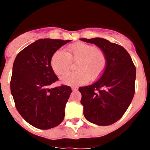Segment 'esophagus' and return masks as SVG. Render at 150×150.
I'll return each mask as SVG.
<instances>
[{
    "instance_id": "obj_1",
    "label": "esophagus",
    "mask_w": 150,
    "mask_h": 150,
    "mask_svg": "<svg viewBox=\"0 0 150 150\" xmlns=\"http://www.w3.org/2000/svg\"><path fill=\"white\" fill-rule=\"evenodd\" d=\"M72 88V90H73V91H76V90H77V87H76V86H73L72 87V88Z\"/></svg>"
}]
</instances>
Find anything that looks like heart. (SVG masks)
<instances>
[{
  "mask_svg": "<svg viewBox=\"0 0 150 150\" xmlns=\"http://www.w3.org/2000/svg\"><path fill=\"white\" fill-rule=\"evenodd\" d=\"M76 63V72H67L60 77L61 83L67 86L86 84L90 78L95 80L104 73L107 66V57L101 50L84 43H76L67 47L65 52L55 51L50 59V65L55 74L60 75L70 67L71 61Z\"/></svg>",
  "mask_w": 150,
  "mask_h": 150,
  "instance_id": "heart-1",
  "label": "heart"
}]
</instances>
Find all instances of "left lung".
Segmentation results:
<instances>
[{
	"label": "left lung",
	"instance_id": "obj_1",
	"mask_svg": "<svg viewBox=\"0 0 150 150\" xmlns=\"http://www.w3.org/2000/svg\"><path fill=\"white\" fill-rule=\"evenodd\" d=\"M80 40L96 45L107 57V66L100 78L79 88L83 114L93 124L110 125L123 116L133 99L136 68L122 46L100 38Z\"/></svg>",
	"mask_w": 150,
	"mask_h": 150
}]
</instances>
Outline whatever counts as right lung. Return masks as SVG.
<instances>
[{
    "mask_svg": "<svg viewBox=\"0 0 150 150\" xmlns=\"http://www.w3.org/2000/svg\"><path fill=\"white\" fill-rule=\"evenodd\" d=\"M71 40L40 39L16 57L10 90L16 107L24 120L40 129H50L63 121L71 93L67 86L50 88L58 80L50 65L55 51Z\"/></svg>",
    "mask_w": 150,
    "mask_h": 150,
    "instance_id": "obj_1",
    "label": "right lung"
}]
</instances>
